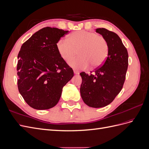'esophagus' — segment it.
Wrapping results in <instances>:
<instances>
[{
	"label": "esophagus",
	"instance_id": "1",
	"mask_svg": "<svg viewBox=\"0 0 149 149\" xmlns=\"http://www.w3.org/2000/svg\"><path fill=\"white\" fill-rule=\"evenodd\" d=\"M74 73L75 74H78L79 73V71H77V70H74Z\"/></svg>",
	"mask_w": 149,
	"mask_h": 149
}]
</instances>
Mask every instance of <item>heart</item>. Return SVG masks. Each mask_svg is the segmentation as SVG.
<instances>
[{"instance_id":"heart-1","label":"heart","mask_w":149,"mask_h":149,"mask_svg":"<svg viewBox=\"0 0 149 149\" xmlns=\"http://www.w3.org/2000/svg\"><path fill=\"white\" fill-rule=\"evenodd\" d=\"M56 47L60 57L68 62L78 53L79 56L70 62L74 69H86L91 64L97 68L103 65L109 55V45L102 36L93 31L78 30L71 33L66 40L60 39Z\"/></svg>"}]
</instances>
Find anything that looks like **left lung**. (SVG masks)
I'll list each match as a JSON object with an SVG mask.
<instances>
[{
    "label": "left lung",
    "mask_w": 149,
    "mask_h": 149,
    "mask_svg": "<svg viewBox=\"0 0 149 149\" xmlns=\"http://www.w3.org/2000/svg\"><path fill=\"white\" fill-rule=\"evenodd\" d=\"M96 31L107 40L109 55L94 74L80 73V93L86 104L100 108L111 103L123 88L128 67V53L116 33L104 28L97 29Z\"/></svg>",
    "instance_id": "left-lung-1"
}]
</instances>
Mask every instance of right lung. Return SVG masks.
<instances>
[{
    "instance_id": "1",
    "label": "right lung",
    "mask_w": 149,
    "mask_h": 149,
    "mask_svg": "<svg viewBox=\"0 0 149 149\" xmlns=\"http://www.w3.org/2000/svg\"><path fill=\"white\" fill-rule=\"evenodd\" d=\"M47 26L35 32L22 45L18 55V88L33 109H48L59 101L65 85L74 73L60 57L56 42L68 33Z\"/></svg>"
}]
</instances>
